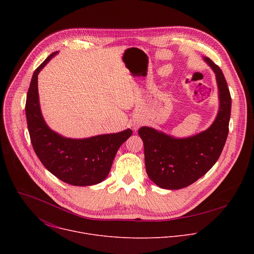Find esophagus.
I'll return each mask as SVG.
<instances>
[{"label": "esophagus", "mask_w": 254, "mask_h": 254, "mask_svg": "<svg viewBox=\"0 0 254 254\" xmlns=\"http://www.w3.org/2000/svg\"><path fill=\"white\" fill-rule=\"evenodd\" d=\"M137 127H134V129H136V128H137Z\"/></svg>", "instance_id": "34e87169"}]
</instances>
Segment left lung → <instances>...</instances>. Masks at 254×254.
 <instances>
[{
    "mask_svg": "<svg viewBox=\"0 0 254 254\" xmlns=\"http://www.w3.org/2000/svg\"><path fill=\"white\" fill-rule=\"evenodd\" d=\"M204 60L214 71L218 86L219 111L214 123L206 130L185 138L149 127L138 129L147 174L163 189H182L204 176L219 159L228 135L231 96L227 82L218 65L208 57Z\"/></svg>",
    "mask_w": 254,
    "mask_h": 254,
    "instance_id": "left-lung-1",
    "label": "left lung"
}]
</instances>
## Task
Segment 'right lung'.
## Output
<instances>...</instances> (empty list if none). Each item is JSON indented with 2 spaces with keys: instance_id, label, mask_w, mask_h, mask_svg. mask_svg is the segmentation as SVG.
<instances>
[{
  "instance_id": "obj_1",
  "label": "right lung",
  "mask_w": 254,
  "mask_h": 254,
  "mask_svg": "<svg viewBox=\"0 0 254 254\" xmlns=\"http://www.w3.org/2000/svg\"><path fill=\"white\" fill-rule=\"evenodd\" d=\"M58 52L49 55L34 71L26 99V119L33 149L44 167L63 182L73 186L98 184L111 171L116 154L131 135V129L91 136L64 137L46 125L40 110L38 74Z\"/></svg>"
}]
</instances>
